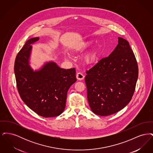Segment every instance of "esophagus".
I'll list each match as a JSON object with an SVG mask.
<instances>
[{
    "instance_id": "34e87169",
    "label": "esophagus",
    "mask_w": 153,
    "mask_h": 153,
    "mask_svg": "<svg viewBox=\"0 0 153 153\" xmlns=\"http://www.w3.org/2000/svg\"><path fill=\"white\" fill-rule=\"evenodd\" d=\"M76 77L79 80H82L84 79V76L82 73L79 72V73H77Z\"/></svg>"
}]
</instances>
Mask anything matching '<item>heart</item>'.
I'll return each instance as SVG.
<instances>
[{"mask_svg":"<svg viewBox=\"0 0 153 153\" xmlns=\"http://www.w3.org/2000/svg\"><path fill=\"white\" fill-rule=\"evenodd\" d=\"M91 44V41H84L75 45L72 50L73 51L78 53L84 51L88 48ZM99 59V53L97 49H94L84 56V61L88 65H94L96 64Z\"/></svg>","mask_w":153,"mask_h":153,"instance_id":"heart-1","label":"heart"}]
</instances>
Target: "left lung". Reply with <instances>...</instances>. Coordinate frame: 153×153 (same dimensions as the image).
<instances>
[{
	"label": "left lung",
	"mask_w": 153,
	"mask_h": 153,
	"mask_svg": "<svg viewBox=\"0 0 153 153\" xmlns=\"http://www.w3.org/2000/svg\"><path fill=\"white\" fill-rule=\"evenodd\" d=\"M86 73L88 101L94 114L108 116L123 109L131 101L138 77V63L128 42L119 37L109 56Z\"/></svg>",
	"instance_id": "obj_1"
}]
</instances>
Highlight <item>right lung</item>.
I'll list each match as a JSON object with an SVG mask.
<instances>
[{"instance_id": "1", "label": "right lung", "mask_w": 153, "mask_h": 153, "mask_svg": "<svg viewBox=\"0 0 153 153\" xmlns=\"http://www.w3.org/2000/svg\"><path fill=\"white\" fill-rule=\"evenodd\" d=\"M39 39L27 41L16 57V87L22 100L36 114L44 117H57L64 111L68 89L77 80L76 69L60 68L51 61L34 71L29 65L31 44Z\"/></svg>"}]
</instances>
